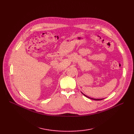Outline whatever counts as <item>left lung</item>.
Wrapping results in <instances>:
<instances>
[{
    "mask_svg": "<svg viewBox=\"0 0 134 134\" xmlns=\"http://www.w3.org/2000/svg\"><path fill=\"white\" fill-rule=\"evenodd\" d=\"M84 96H85V97H87V98H90V99H93V100H103V99H94V98H90V97H87V96H86L85 94H84L83 93H82Z\"/></svg>",
    "mask_w": 134,
    "mask_h": 134,
    "instance_id": "1",
    "label": "left lung"
}]
</instances>
